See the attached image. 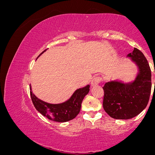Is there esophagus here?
I'll list each match as a JSON object with an SVG mask.
<instances>
[{"label": "esophagus", "instance_id": "34e87169", "mask_svg": "<svg viewBox=\"0 0 155 155\" xmlns=\"http://www.w3.org/2000/svg\"><path fill=\"white\" fill-rule=\"evenodd\" d=\"M102 81V77H94L91 81V86H96V85L99 84L100 82H101Z\"/></svg>", "mask_w": 155, "mask_h": 155}]
</instances>
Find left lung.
I'll use <instances>...</instances> for the list:
<instances>
[{
    "mask_svg": "<svg viewBox=\"0 0 155 155\" xmlns=\"http://www.w3.org/2000/svg\"><path fill=\"white\" fill-rule=\"evenodd\" d=\"M128 57L139 68L136 80L130 84L110 81L102 87L104 110L117 119H131L140 114L147 107L151 93V69L145 55L135 48Z\"/></svg>",
    "mask_w": 155,
    "mask_h": 155,
    "instance_id": "left-lung-1",
    "label": "left lung"
}]
</instances>
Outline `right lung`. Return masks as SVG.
I'll return each instance as SVG.
<instances>
[{"instance_id": "right-lung-1", "label": "right lung", "mask_w": 155, "mask_h": 155, "mask_svg": "<svg viewBox=\"0 0 155 155\" xmlns=\"http://www.w3.org/2000/svg\"><path fill=\"white\" fill-rule=\"evenodd\" d=\"M40 54V55L43 52ZM88 85L82 88L77 89L67 101L61 104H50L38 99L32 93L30 86V95L35 108L43 116L51 121L66 122L74 119L81 110L83 99L89 92Z\"/></svg>"}]
</instances>
